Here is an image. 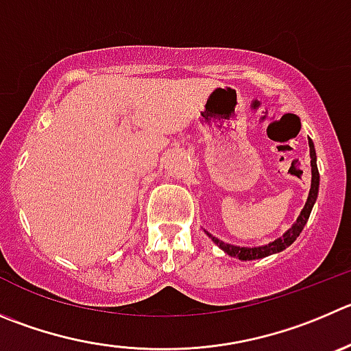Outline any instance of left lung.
Returning <instances> with one entry per match:
<instances>
[{"label": "left lung", "mask_w": 351, "mask_h": 351, "mask_svg": "<svg viewBox=\"0 0 351 351\" xmlns=\"http://www.w3.org/2000/svg\"><path fill=\"white\" fill-rule=\"evenodd\" d=\"M308 148H310V167H312V182H310V191H308V198H306L305 206L300 212L298 219L293 222L291 228L281 236V238L274 239V241L267 243V245L262 246H238V245H229V243L220 241L219 238H215L213 234H210L208 231L206 236L222 250L223 253H228L229 256H234V258L239 260H258V258H265V256L274 255V253H279L282 250H286L288 246H291L293 243L296 241V238L300 236V232L303 231L305 228V223L308 222L310 212H312L313 205L317 202V195H319V169H317V155H315V146H313L312 139H308Z\"/></svg>", "instance_id": "8db88e82"}]
</instances>
